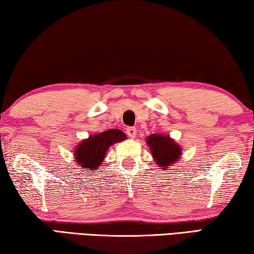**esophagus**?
I'll list each match as a JSON object with an SVG mask.
<instances>
[{"label":"esophagus","mask_w":254,"mask_h":254,"mask_svg":"<svg viewBox=\"0 0 254 254\" xmlns=\"http://www.w3.org/2000/svg\"><path fill=\"white\" fill-rule=\"evenodd\" d=\"M127 134L131 137V139H134L135 134H136V128L133 127H127Z\"/></svg>","instance_id":"34e87169"}]
</instances>
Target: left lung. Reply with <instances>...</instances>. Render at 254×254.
I'll return each mask as SVG.
<instances>
[{
  "label": "left lung",
  "mask_w": 254,
  "mask_h": 254,
  "mask_svg": "<svg viewBox=\"0 0 254 254\" xmlns=\"http://www.w3.org/2000/svg\"><path fill=\"white\" fill-rule=\"evenodd\" d=\"M147 143L160 169H166L168 166L178 161L182 154L180 147L170 139L169 135L153 134L148 137Z\"/></svg>",
  "instance_id": "1"
}]
</instances>
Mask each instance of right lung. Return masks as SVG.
Wrapping results in <instances>:
<instances>
[{
  "instance_id": "right-lung-1",
  "label": "right lung",
  "mask_w": 254,
  "mask_h": 254,
  "mask_svg": "<svg viewBox=\"0 0 254 254\" xmlns=\"http://www.w3.org/2000/svg\"><path fill=\"white\" fill-rule=\"evenodd\" d=\"M126 137L127 135L121 130L112 128L84 140L75 150L77 166L81 167V169H85V171L97 169L100 163L104 160L110 145L120 142Z\"/></svg>"
}]
</instances>
